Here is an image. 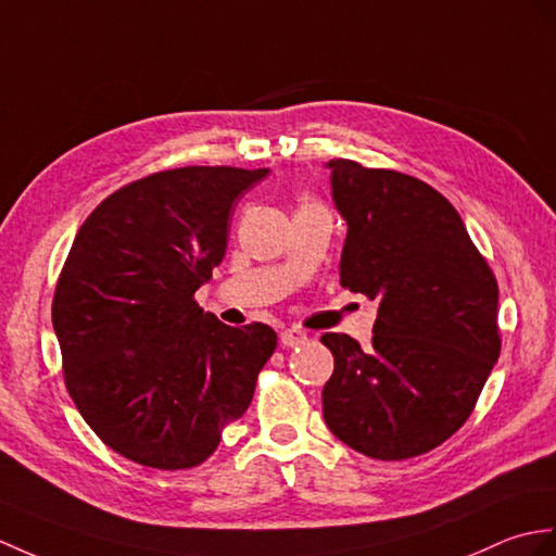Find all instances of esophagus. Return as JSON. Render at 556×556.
Wrapping results in <instances>:
<instances>
[{"instance_id": "34e87169", "label": "esophagus", "mask_w": 556, "mask_h": 556, "mask_svg": "<svg viewBox=\"0 0 556 556\" xmlns=\"http://www.w3.org/2000/svg\"><path fill=\"white\" fill-rule=\"evenodd\" d=\"M279 341L283 348H293V345H303L307 341V333L301 329H283L279 333Z\"/></svg>"}]
</instances>
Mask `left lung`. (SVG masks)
<instances>
[{
    "label": "left lung",
    "instance_id": "left-lung-1",
    "mask_svg": "<svg viewBox=\"0 0 556 556\" xmlns=\"http://www.w3.org/2000/svg\"><path fill=\"white\" fill-rule=\"evenodd\" d=\"M348 235L341 287L379 303L369 348L325 333L329 431L371 459H409L469 419L500 357L497 281L459 213L417 177L327 163Z\"/></svg>",
    "mask_w": 556,
    "mask_h": 556
}]
</instances>
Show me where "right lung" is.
Segmentation results:
<instances>
[{"mask_svg": "<svg viewBox=\"0 0 556 556\" xmlns=\"http://www.w3.org/2000/svg\"><path fill=\"white\" fill-rule=\"evenodd\" d=\"M267 167L189 165L113 191L77 229L51 321L63 379L115 453L191 469L249 409L273 327H227L193 293L223 263L231 211Z\"/></svg>", "mask_w": 556, "mask_h": 556, "instance_id": "add662e5", "label": "right lung"}]
</instances>
